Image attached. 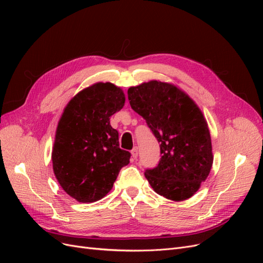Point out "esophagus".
I'll return each mask as SVG.
<instances>
[{"instance_id":"obj_1","label":"esophagus","mask_w":263,"mask_h":263,"mask_svg":"<svg viewBox=\"0 0 263 263\" xmlns=\"http://www.w3.org/2000/svg\"><path fill=\"white\" fill-rule=\"evenodd\" d=\"M132 156H133L134 159H137V157H138V148H137V147H135V148L132 150Z\"/></svg>"}]
</instances>
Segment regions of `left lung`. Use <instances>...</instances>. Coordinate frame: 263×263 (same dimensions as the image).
<instances>
[{"label":"left lung","instance_id":"1","mask_svg":"<svg viewBox=\"0 0 263 263\" xmlns=\"http://www.w3.org/2000/svg\"><path fill=\"white\" fill-rule=\"evenodd\" d=\"M127 94L132 108L160 142V161L145 172L149 184L168 200H187L209 177L214 159L202 110L185 92L166 82L130 86Z\"/></svg>","mask_w":263,"mask_h":263}]
</instances>
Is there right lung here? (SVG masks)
<instances>
[{"instance_id":"add662e5","label":"right lung","mask_w":263,"mask_h":263,"mask_svg":"<svg viewBox=\"0 0 263 263\" xmlns=\"http://www.w3.org/2000/svg\"><path fill=\"white\" fill-rule=\"evenodd\" d=\"M125 104L113 83L98 82L70 100L59 119L51 154L55 179L81 203H93L113 187L130 153L119 148L118 132L109 118Z\"/></svg>"}]
</instances>
